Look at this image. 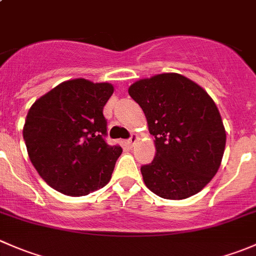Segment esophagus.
<instances>
[{"label": "esophagus", "mask_w": 256, "mask_h": 256, "mask_svg": "<svg viewBox=\"0 0 256 256\" xmlns=\"http://www.w3.org/2000/svg\"><path fill=\"white\" fill-rule=\"evenodd\" d=\"M136 140H138V136L134 135V134H132V135H131V138L128 140V146H130V147L134 146V144L136 142Z\"/></svg>", "instance_id": "esophagus-1"}]
</instances>
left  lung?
I'll list each match as a JSON object with an SVG mask.
<instances>
[{
    "label": "left lung",
    "instance_id": "1",
    "mask_svg": "<svg viewBox=\"0 0 256 256\" xmlns=\"http://www.w3.org/2000/svg\"><path fill=\"white\" fill-rule=\"evenodd\" d=\"M130 96L146 115L156 156L141 166L144 184L164 200H184L203 190L218 171L226 130L206 90L176 73L136 82Z\"/></svg>",
    "mask_w": 256,
    "mask_h": 256
}]
</instances>
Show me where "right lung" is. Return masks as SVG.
I'll use <instances>...</instances> for the list:
<instances>
[{
	"label": "right lung",
	"instance_id": "1",
	"mask_svg": "<svg viewBox=\"0 0 256 256\" xmlns=\"http://www.w3.org/2000/svg\"><path fill=\"white\" fill-rule=\"evenodd\" d=\"M114 92L109 82H64L37 100L26 118L23 138L40 176L72 197L102 188L122 152L105 141L102 110Z\"/></svg>",
	"mask_w": 256,
	"mask_h": 256
}]
</instances>
